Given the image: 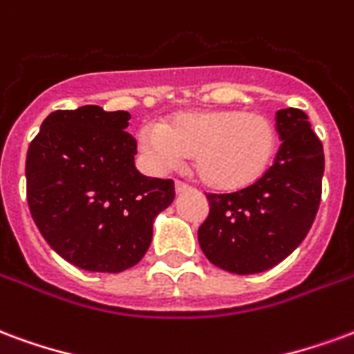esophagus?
Here are the masks:
<instances>
[{
	"label": "esophagus",
	"mask_w": 354,
	"mask_h": 354,
	"mask_svg": "<svg viewBox=\"0 0 354 354\" xmlns=\"http://www.w3.org/2000/svg\"><path fill=\"white\" fill-rule=\"evenodd\" d=\"M188 190H190V187L185 185V183H180V180L175 183V192H177V194H185V192H188Z\"/></svg>",
	"instance_id": "34e87169"
}]
</instances>
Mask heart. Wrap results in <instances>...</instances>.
I'll list each match as a JSON object with an SVG mask.
<instances>
[{
    "label": "heart",
    "instance_id": "b5f03b06",
    "mask_svg": "<svg viewBox=\"0 0 354 354\" xmlns=\"http://www.w3.org/2000/svg\"><path fill=\"white\" fill-rule=\"evenodd\" d=\"M138 141L152 166L174 167L187 156L203 185L234 192L264 177L277 154L279 131L260 113L188 109L160 126H143Z\"/></svg>",
    "mask_w": 354,
    "mask_h": 354
}]
</instances>
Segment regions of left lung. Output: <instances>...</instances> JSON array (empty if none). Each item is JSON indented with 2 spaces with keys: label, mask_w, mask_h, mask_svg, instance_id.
Segmentation results:
<instances>
[{
  "label": "left lung",
  "mask_w": 354,
  "mask_h": 354,
  "mask_svg": "<svg viewBox=\"0 0 354 354\" xmlns=\"http://www.w3.org/2000/svg\"><path fill=\"white\" fill-rule=\"evenodd\" d=\"M283 141L266 175L234 194H209L198 241L211 264L237 275L270 270L304 241L321 202L322 143L300 109L277 111Z\"/></svg>",
  "instance_id": "1"
}]
</instances>
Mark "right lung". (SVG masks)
Wrapping results in <instances>:
<instances>
[{"instance_id":"1","label":"right lung","mask_w":354,"mask_h":354,"mask_svg":"<svg viewBox=\"0 0 354 354\" xmlns=\"http://www.w3.org/2000/svg\"><path fill=\"white\" fill-rule=\"evenodd\" d=\"M128 111H54L28 149V203L46 243L86 272L118 273L145 257L174 180L136 169Z\"/></svg>"}]
</instances>
